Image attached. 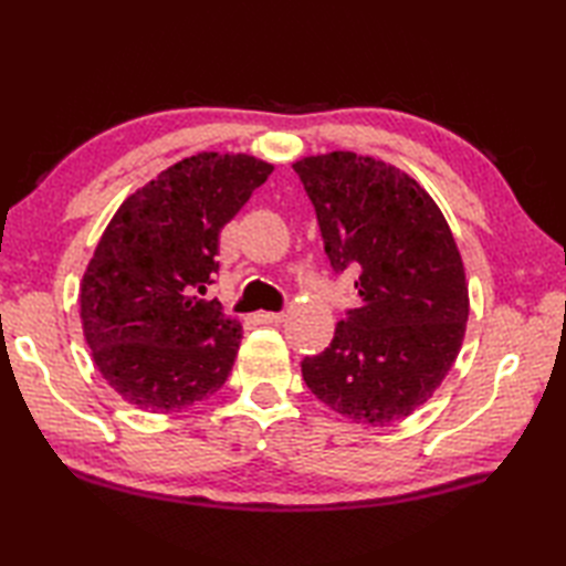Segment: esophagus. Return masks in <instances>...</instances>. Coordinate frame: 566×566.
<instances>
[{"label":"esophagus","instance_id":"obj_1","mask_svg":"<svg viewBox=\"0 0 566 566\" xmlns=\"http://www.w3.org/2000/svg\"><path fill=\"white\" fill-rule=\"evenodd\" d=\"M283 312H256L254 315V319L259 322V324H279V322H283Z\"/></svg>","mask_w":566,"mask_h":566}]
</instances>
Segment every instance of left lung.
<instances>
[{
  "instance_id": "8db88e82",
  "label": "left lung",
  "mask_w": 566,
  "mask_h": 566,
  "mask_svg": "<svg viewBox=\"0 0 566 566\" xmlns=\"http://www.w3.org/2000/svg\"><path fill=\"white\" fill-rule=\"evenodd\" d=\"M317 212L336 275L356 273L358 307L332 344L305 356L312 395L356 423L409 417L453 366L470 315L458 244L433 198L407 174L354 153L293 165Z\"/></svg>"
}]
</instances>
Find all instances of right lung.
<instances>
[{
	"label": "right lung",
	"instance_id": "obj_1",
	"mask_svg": "<svg viewBox=\"0 0 566 566\" xmlns=\"http://www.w3.org/2000/svg\"><path fill=\"white\" fill-rule=\"evenodd\" d=\"M271 165L203 153L135 191L108 222L82 281V326L108 385L145 411H179L228 380L242 326L206 300L220 232Z\"/></svg>",
	"mask_w": 566,
	"mask_h": 566
}]
</instances>
